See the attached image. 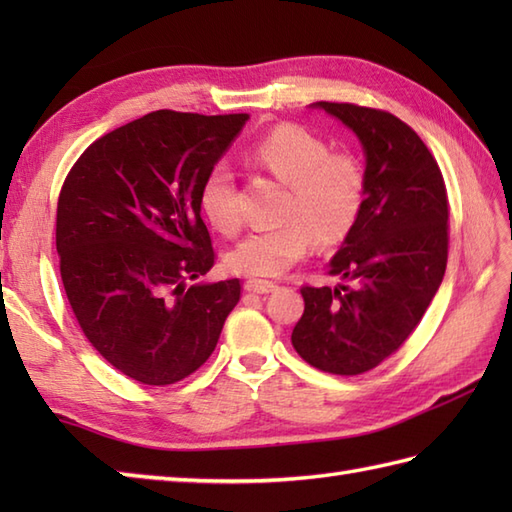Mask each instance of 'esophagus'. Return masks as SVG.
<instances>
[{
  "label": "esophagus",
  "mask_w": 512,
  "mask_h": 512,
  "mask_svg": "<svg viewBox=\"0 0 512 512\" xmlns=\"http://www.w3.org/2000/svg\"><path fill=\"white\" fill-rule=\"evenodd\" d=\"M244 288L248 292H255V295H268V292H273L277 288V284H273V281H266V279H248Z\"/></svg>",
  "instance_id": "34e87169"
}]
</instances>
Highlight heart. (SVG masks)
Listing matches in <instances>:
<instances>
[{"instance_id": "b5f03b06", "label": "heart", "mask_w": 512, "mask_h": 512, "mask_svg": "<svg viewBox=\"0 0 512 512\" xmlns=\"http://www.w3.org/2000/svg\"><path fill=\"white\" fill-rule=\"evenodd\" d=\"M255 167L288 184L286 224L257 228L231 253L228 266L248 277H281L306 259L314 242L336 246L352 233L365 202V171L347 151H330L319 136L279 125L248 149ZM200 209L213 228L233 235L242 226L235 176L217 162L200 184Z\"/></svg>"}]
</instances>
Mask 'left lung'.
<instances>
[{"instance_id": "8db88e82", "label": "left lung", "mask_w": 512, "mask_h": 512, "mask_svg": "<svg viewBox=\"0 0 512 512\" xmlns=\"http://www.w3.org/2000/svg\"><path fill=\"white\" fill-rule=\"evenodd\" d=\"M317 107L336 116L365 149V202L332 257L347 286H303L292 330L303 361L356 376L389 358L418 328L442 284L449 255V200L429 147L398 116L354 103Z\"/></svg>"}]
</instances>
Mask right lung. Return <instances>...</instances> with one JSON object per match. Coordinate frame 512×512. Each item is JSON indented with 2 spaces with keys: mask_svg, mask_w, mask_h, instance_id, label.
<instances>
[{
  "mask_svg": "<svg viewBox=\"0 0 512 512\" xmlns=\"http://www.w3.org/2000/svg\"><path fill=\"white\" fill-rule=\"evenodd\" d=\"M248 114L158 110L101 136L59 193L61 281L83 334L136 383L165 387L213 354L239 279L187 281L215 264L200 184Z\"/></svg>",
  "mask_w": 512,
  "mask_h": 512,
  "instance_id": "right-lung-1",
  "label": "right lung"
}]
</instances>
